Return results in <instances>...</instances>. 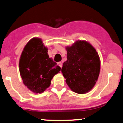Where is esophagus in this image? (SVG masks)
I'll return each mask as SVG.
<instances>
[{
	"label": "esophagus",
	"instance_id": "1",
	"mask_svg": "<svg viewBox=\"0 0 123 123\" xmlns=\"http://www.w3.org/2000/svg\"><path fill=\"white\" fill-rule=\"evenodd\" d=\"M58 65H59V67H61V68H62V64L61 62H59L58 63Z\"/></svg>",
	"mask_w": 123,
	"mask_h": 123
}]
</instances>
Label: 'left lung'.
<instances>
[{"instance_id":"left-lung-1","label":"left lung","mask_w":123,"mask_h":123,"mask_svg":"<svg viewBox=\"0 0 123 123\" xmlns=\"http://www.w3.org/2000/svg\"><path fill=\"white\" fill-rule=\"evenodd\" d=\"M67 60L61 71L66 83L74 92L84 94L96 83L100 72V59L95 48L85 41L78 40L67 47Z\"/></svg>"}]
</instances>
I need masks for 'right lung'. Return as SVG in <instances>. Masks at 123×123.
Returning a JSON list of instances; mask_svg holds the SVG:
<instances>
[{
	"instance_id": "1",
	"label": "right lung",
	"mask_w": 123,
	"mask_h": 123,
	"mask_svg": "<svg viewBox=\"0 0 123 123\" xmlns=\"http://www.w3.org/2000/svg\"><path fill=\"white\" fill-rule=\"evenodd\" d=\"M19 72L23 83L36 93L43 92L50 85L51 80L61 71L48 54L42 40L34 38L25 46L19 63Z\"/></svg>"
}]
</instances>
